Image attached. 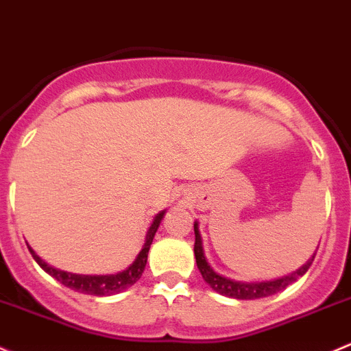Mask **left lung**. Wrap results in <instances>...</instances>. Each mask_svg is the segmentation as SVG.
Wrapping results in <instances>:
<instances>
[{
    "mask_svg": "<svg viewBox=\"0 0 351 351\" xmlns=\"http://www.w3.org/2000/svg\"><path fill=\"white\" fill-rule=\"evenodd\" d=\"M193 228H195V247H193L195 259H197V265L202 272V278L205 279L206 284H208L213 291H217V293L222 294V296L235 298V300H259V298L272 296V294L286 289L289 284L296 282L302 274H306V271H308L309 265L313 264V261H315V256H316L315 254V256L302 265V267L298 269V271L293 272L291 276H286V278L276 279V281H269V282H237L217 274V272L210 267V264L206 263L204 256V245H202L198 223H195Z\"/></svg>",
    "mask_w": 351,
    "mask_h": 351,
    "instance_id": "left-lung-1",
    "label": "left lung"
}]
</instances>
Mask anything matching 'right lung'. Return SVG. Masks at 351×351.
Wrapping results in <instances>:
<instances>
[{
    "label": "right lung",
    "mask_w": 351,
    "mask_h": 351,
    "mask_svg": "<svg viewBox=\"0 0 351 351\" xmlns=\"http://www.w3.org/2000/svg\"><path fill=\"white\" fill-rule=\"evenodd\" d=\"M163 217H165V212L158 213V215L154 217L153 223H151L149 230H147V234H146V242H145V245H143L141 252L138 254V257H136L134 263L129 265L126 271L119 272V274H110V276L70 274V272H65V271H60V269L51 267V265L47 264L45 261H42L38 256H36L35 250H33L32 247H28V249H29V254L33 256V259L36 261V264H38L40 267L47 272V274H50L51 278H55L58 282L64 284V286H67L73 291H79V293L92 294V296H110V294H117V293H121V291L131 287L132 284H134L143 276V272H145V267H146V263H147V252H149L151 242H153L154 234H156V230H158V227H160Z\"/></svg>",
    "instance_id": "obj_1"
}]
</instances>
